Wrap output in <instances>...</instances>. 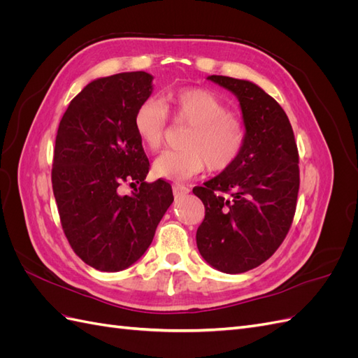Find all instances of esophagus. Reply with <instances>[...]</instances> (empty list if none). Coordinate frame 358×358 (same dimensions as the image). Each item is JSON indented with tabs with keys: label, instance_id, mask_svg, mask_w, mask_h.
<instances>
[{
	"label": "esophagus",
	"instance_id": "1",
	"mask_svg": "<svg viewBox=\"0 0 358 358\" xmlns=\"http://www.w3.org/2000/svg\"><path fill=\"white\" fill-rule=\"evenodd\" d=\"M188 192H189V189L185 185H175V187H173V194H175L176 199L185 196V194H188Z\"/></svg>",
	"mask_w": 358,
	"mask_h": 358
}]
</instances>
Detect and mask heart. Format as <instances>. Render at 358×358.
Returning <instances> with one entry per match:
<instances>
[{
  "instance_id": "1",
  "label": "heart",
  "mask_w": 358,
  "mask_h": 358,
  "mask_svg": "<svg viewBox=\"0 0 358 358\" xmlns=\"http://www.w3.org/2000/svg\"><path fill=\"white\" fill-rule=\"evenodd\" d=\"M173 112L178 121L189 127L182 138L183 149L164 150L154 162V173L169 180H187L206 167L222 171L241 157L246 143V127L230 113L218 95L203 88H182L171 94ZM169 122L166 103L149 96L134 113L136 133L150 150L164 142Z\"/></svg>"
}]
</instances>
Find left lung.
Masks as SVG:
<instances>
[{
    "mask_svg": "<svg viewBox=\"0 0 358 358\" xmlns=\"http://www.w3.org/2000/svg\"><path fill=\"white\" fill-rule=\"evenodd\" d=\"M208 79L239 99L246 143L231 167L192 189L206 210L197 246L215 268L243 273L272 257L291 229L299 150L287 113L259 86L227 76Z\"/></svg>",
    "mask_w": 358,
    "mask_h": 358,
    "instance_id": "1",
    "label": "left lung"
}]
</instances>
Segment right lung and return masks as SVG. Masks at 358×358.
I'll list each match as a JSON object with an SVG mask.
<instances>
[{"label":"right lung","mask_w":358,"mask_h":358,"mask_svg":"<svg viewBox=\"0 0 358 358\" xmlns=\"http://www.w3.org/2000/svg\"><path fill=\"white\" fill-rule=\"evenodd\" d=\"M152 79L145 71L96 79L74 96L59 122L52 188L61 225L76 255L101 272L134 264L173 203L169 182H145L149 161L134 128ZM125 182L139 183L131 196L120 194Z\"/></svg>","instance_id":"add662e5"}]
</instances>
